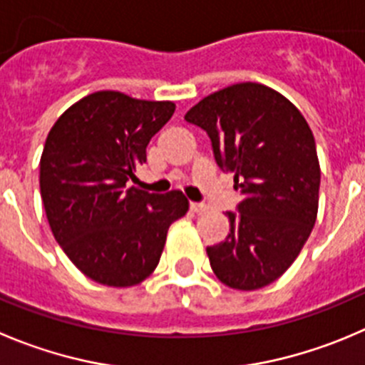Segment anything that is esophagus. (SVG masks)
I'll return each mask as SVG.
<instances>
[{
    "label": "esophagus",
    "mask_w": 365,
    "mask_h": 365,
    "mask_svg": "<svg viewBox=\"0 0 365 365\" xmlns=\"http://www.w3.org/2000/svg\"><path fill=\"white\" fill-rule=\"evenodd\" d=\"M190 210H192L193 213L200 215V213H206L207 206H206V204H202V202H190Z\"/></svg>",
    "instance_id": "obj_1"
}]
</instances>
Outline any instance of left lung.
Instances as JSON below:
<instances>
[{
  "instance_id": "1",
  "label": "left lung",
  "mask_w": 365,
  "mask_h": 365,
  "mask_svg": "<svg viewBox=\"0 0 365 365\" xmlns=\"http://www.w3.org/2000/svg\"><path fill=\"white\" fill-rule=\"evenodd\" d=\"M185 120L206 130L215 161L242 193L238 213L227 211V238L206 249L211 269L229 289H263L299 256L317 218L312 128L290 100L256 82L206 96Z\"/></svg>"
}]
</instances>
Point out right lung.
<instances>
[{
  "label": "right lung",
  "instance_id": "add662e5",
  "mask_svg": "<svg viewBox=\"0 0 365 365\" xmlns=\"http://www.w3.org/2000/svg\"><path fill=\"white\" fill-rule=\"evenodd\" d=\"M173 110V102L98 91L66 109L48 134L39 163L46 218L66 256L96 283L123 289L147 279L168 227L188 211L177 190L127 188Z\"/></svg>",
  "mask_w": 365,
  "mask_h": 365
}]
</instances>
